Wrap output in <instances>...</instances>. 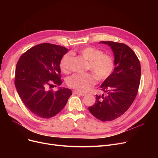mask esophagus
Here are the masks:
<instances>
[{
	"label": "esophagus",
	"mask_w": 158,
	"mask_h": 158,
	"mask_svg": "<svg viewBox=\"0 0 158 158\" xmlns=\"http://www.w3.org/2000/svg\"><path fill=\"white\" fill-rule=\"evenodd\" d=\"M73 94L79 95H81V96H85V95H86V94L81 93V92H78V91H74V92H73Z\"/></svg>",
	"instance_id": "obj_1"
}]
</instances>
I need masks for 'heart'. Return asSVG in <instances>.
I'll use <instances>...</instances> for the list:
<instances>
[{
    "mask_svg": "<svg viewBox=\"0 0 158 158\" xmlns=\"http://www.w3.org/2000/svg\"><path fill=\"white\" fill-rule=\"evenodd\" d=\"M79 53L89 61L88 69L92 71L99 81L108 78L114 69V61L109 55L102 54L96 48L87 47L80 49ZM72 55L66 54L61 60L60 67L63 72H67L70 68ZM68 85L81 92H86L96 83V78L91 73L75 74L67 81Z\"/></svg>",
    "mask_w": 158,
    "mask_h": 158,
    "instance_id": "b5f03b06",
    "label": "heart"
}]
</instances>
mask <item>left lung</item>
Instances as JSON below:
<instances>
[{
    "mask_svg": "<svg viewBox=\"0 0 158 158\" xmlns=\"http://www.w3.org/2000/svg\"><path fill=\"white\" fill-rule=\"evenodd\" d=\"M99 44L111 47L115 67L101 85L105 94L96 95L95 104L88 110L98 120L111 121L122 115L133 102L139 85L141 66L136 54L127 45L113 41Z\"/></svg>",
    "mask_w": 158,
    "mask_h": 158,
    "instance_id": "8db88e82",
    "label": "left lung"
}]
</instances>
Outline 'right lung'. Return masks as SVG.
Here are the masks:
<instances>
[{
	"label": "right lung",
	"mask_w": 158,
	"mask_h": 158,
	"mask_svg": "<svg viewBox=\"0 0 158 158\" xmlns=\"http://www.w3.org/2000/svg\"><path fill=\"white\" fill-rule=\"evenodd\" d=\"M68 51L60 45L41 44L23 54L16 64V89L25 106L39 117L49 118L59 113L72 94L66 88L48 90L53 84L62 83L60 65Z\"/></svg>",
	"instance_id": "add662e5"
}]
</instances>
